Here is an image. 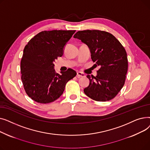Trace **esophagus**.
I'll use <instances>...</instances> for the list:
<instances>
[{"label":"esophagus","mask_w":150,"mask_h":150,"mask_svg":"<svg viewBox=\"0 0 150 150\" xmlns=\"http://www.w3.org/2000/svg\"><path fill=\"white\" fill-rule=\"evenodd\" d=\"M86 76V75H85V74H83V73H82V72H77V75H76L77 78L84 77V76Z\"/></svg>","instance_id":"1"}]
</instances>
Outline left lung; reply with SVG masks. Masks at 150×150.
Segmentation results:
<instances>
[{
  "mask_svg": "<svg viewBox=\"0 0 150 150\" xmlns=\"http://www.w3.org/2000/svg\"><path fill=\"white\" fill-rule=\"evenodd\" d=\"M87 45L91 59L100 66L96 76L87 75L89 85L84 89L88 97L98 101L114 98L124 86L128 71L127 54L112 34L100 30L78 31L74 36Z\"/></svg>",
  "mask_w": 150,
  "mask_h": 150,
  "instance_id": "left-lung-1",
  "label": "left lung"
}]
</instances>
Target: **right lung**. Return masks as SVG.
I'll list each match as a JSON object with an SVG mask.
<instances>
[{
    "label": "right lung",
    "instance_id": "obj_1",
    "mask_svg": "<svg viewBox=\"0 0 150 150\" xmlns=\"http://www.w3.org/2000/svg\"><path fill=\"white\" fill-rule=\"evenodd\" d=\"M75 30L43 31L31 38L25 45L21 62V80L29 97L40 103L58 99L66 83L76 72L72 69L59 74L53 62L62 56L66 43Z\"/></svg>",
    "mask_w": 150,
    "mask_h": 150
}]
</instances>
